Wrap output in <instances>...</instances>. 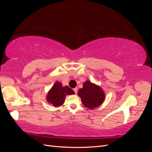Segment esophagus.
I'll return each mask as SVG.
<instances>
[{
  "label": "esophagus",
  "instance_id": "1",
  "mask_svg": "<svg viewBox=\"0 0 152 152\" xmlns=\"http://www.w3.org/2000/svg\"><path fill=\"white\" fill-rule=\"evenodd\" d=\"M73 91H74L75 93V94H77V87H75V88L73 89Z\"/></svg>",
  "mask_w": 152,
  "mask_h": 152
}]
</instances>
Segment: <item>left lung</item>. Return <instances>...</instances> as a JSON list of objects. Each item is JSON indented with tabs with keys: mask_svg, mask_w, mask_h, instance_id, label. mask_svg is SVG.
<instances>
[{
	"mask_svg": "<svg viewBox=\"0 0 152 152\" xmlns=\"http://www.w3.org/2000/svg\"><path fill=\"white\" fill-rule=\"evenodd\" d=\"M83 104L89 109L99 107L104 101L105 95L101 87L89 80L83 84V87L78 92Z\"/></svg>",
	"mask_w": 152,
	"mask_h": 152,
	"instance_id": "1",
	"label": "left lung"
}]
</instances>
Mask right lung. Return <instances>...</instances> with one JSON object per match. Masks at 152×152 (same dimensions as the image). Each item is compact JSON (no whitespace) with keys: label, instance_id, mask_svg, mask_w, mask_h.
<instances>
[{"label":"right lung","instance_id":"obj_1","mask_svg":"<svg viewBox=\"0 0 152 152\" xmlns=\"http://www.w3.org/2000/svg\"><path fill=\"white\" fill-rule=\"evenodd\" d=\"M74 93L75 92L68 86L63 87L61 82L57 81L48 92L46 99L49 103H51L54 107H59L65 102L66 95H71Z\"/></svg>","mask_w":152,"mask_h":152}]
</instances>
